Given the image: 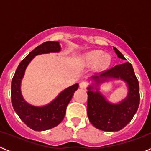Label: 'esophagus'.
Returning a JSON list of instances; mask_svg holds the SVG:
<instances>
[{"label": "esophagus", "instance_id": "obj_1", "mask_svg": "<svg viewBox=\"0 0 151 151\" xmlns=\"http://www.w3.org/2000/svg\"><path fill=\"white\" fill-rule=\"evenodd\" d=\"M79 85H80V88H81L85 89V88H86L88 86V84L87 82H81V83L79 84Z\"/></svg>", "mask_w": 151, "mask_h": 151}]
</instances>
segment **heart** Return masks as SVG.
I'll list each match as a JSON object with an SVG mask.
<instances>
[{
  "label": "heart",
  "instance_id": "1",
  "mask_svg": "<svg viewBox=\"0 0 151 151\" xmlns=\"http://www.w3.org/2000/svg\"><path fill=\"white\" fill-rule=\"evenodd\" d=\"M82 65L85 66H94L99 69H104L107 67L110 63V57L104 54L101 50H93L83 56L82 58Z\"/></svg>",
  "mask_w": 151,
  "mask_h": 151
}]
</instances>
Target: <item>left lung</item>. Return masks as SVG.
<instances>
[{
    "label": "left lung",
    "instance_id": "1",
    "mask_svg": "<svg viewBox=\"0 0 151 151\" xmlns=\"http://www.w3.org/2000/svg\"><path fill=\"white\" fill-rule=\"evenodd\" d=\"M113 50L117 57L125 60L124 56L115 47ZM122 78L129 85V92L126 99L119 104L108 103L99 92H93L88 88V117L94 127L105 132H116L123 129L134 116L140 103L139 83L130 63L106 69L101 77ZM98 78V77H96Z\"/></svg>",
    "mask_w": 151,
    "mask_h": 151
}]
</instances>
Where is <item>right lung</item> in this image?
<instances>
[{
	"label": "right lung",
	"mask_w": 151,
	"mask_h": 151,
	"mask_svg": "<svg viewBox=\"0 0 151 151\" xmlns=\"http://www.w3.org/2000/svg\"><path fill=\"white\" fill-rule=\"evenodd\" d=\"M60 50L58 41H46L30 52L20 62L17 67L11 82V102L13 107L21 120L28 127L35 131H45L59 125L66 114V106L71 101L78 84H75L66 90L51 102L42 107H36L24 101L20 92L21 80L26 66L33 57L41 54Z\"/></svg>",
	"instance_id": "obj_1"
}]
</instances>
